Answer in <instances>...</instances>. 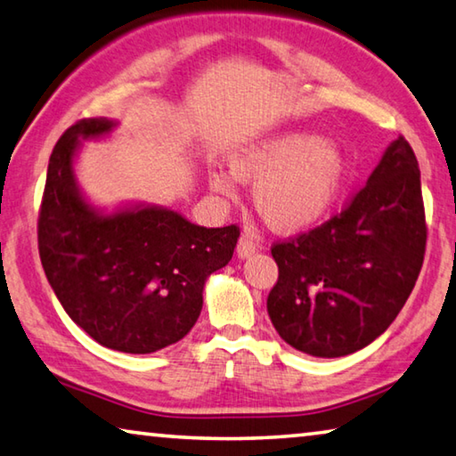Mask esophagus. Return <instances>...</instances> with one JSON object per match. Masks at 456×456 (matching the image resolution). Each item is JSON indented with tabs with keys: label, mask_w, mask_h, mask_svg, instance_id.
I'll return each mask as SVG.
<instances>
[{
	"label": "esophagus",
	"mask_w": 456,
	"mask_h": 456,
	"mask_svg": "<svg viewBox=\"0 0 456 456\" xmlns=\"http://www.w3.org/2000/svg\"><path fill=\"white\" fill-rule=\"evenodd\" d=\"M257 249H259V245H257L256 241H253V239H251L249 235H241V239H239L237 253H239V257H241V259L253 256V253H256Z\"/></svg>",
	"instance_id": "obj_1"
}]
</instances>
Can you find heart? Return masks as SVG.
<instances>
[{"mask_svg":"<svg viewBox=\"0 0 456 456\" xmlns=\"http://www.w3.org/2000/svg\"><path fill=\"white\" fill-rule=\"evenodd\" d=\"M231 173L257 184L256 207L269 227L293 233L310 227L334 203L346 176V159L334 142L285 133L237 152ZM209 179L221 195H235V181L227 173L215 171Z\"/></svg>","mask_w":456,"mask_h":456,"instance_id":"obj_1","label":"heart"}]
</instances>
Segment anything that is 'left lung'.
Listing matches in <instances>:
<instances>
[{
  "label": "left lung",
  "instance_id": "8db88e82",
  "mask_svg": "<svg viewBox=\"0 0 456 456\" xmlns=\"http://www.w3.org/2000/svg\"><path fill=\"white\" fill-rule=\"evenodd\" d=\"M427 233L419 160L398 136L342 211L272 245L280 277L267 314L277 334L318 358L374 342L419 280Z\"/></svg>",
  "mask_w": 456,
  "mask_h": 456
}]
</instances>
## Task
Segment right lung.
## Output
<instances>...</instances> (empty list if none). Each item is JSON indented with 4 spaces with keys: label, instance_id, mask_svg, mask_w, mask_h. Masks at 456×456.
Listing matches in <instances>:
<instances>
[{
    "label": "right lung",
    "instance_id": "obj_1",
    "mask_svg": "<svg viewBox=\"0 0 456 456\" xmlns=\"http://www.w3.org/2000/svg\"><path fill=\"white\" fill-rule=\"evenodd\" d=\"M114 122L84 118L60 136L37 215L42 267L66 314L110 350L151 354L189 334L203 307L207 275L225 267L237 225L207 229L179 213L144 207L98 215L72 173L78 138Z\"/></svg>",
    "mask_w": 456,
    "mask_h": 456
}]
</instances>
